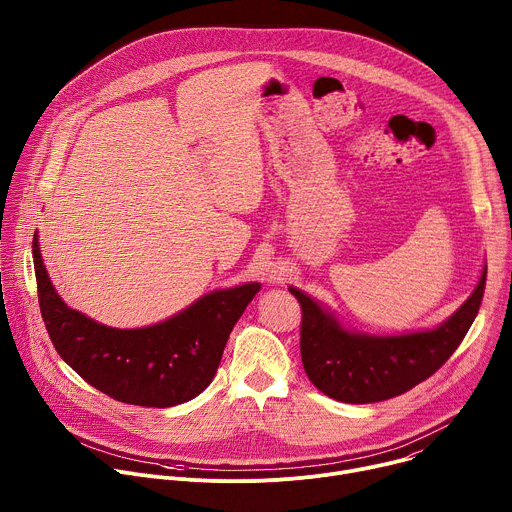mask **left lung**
Masks as SVG:
<instances>
[{
    "mask_svg": "<svg viewBox=\"0 0 512 512\" xmlns=\"http://www.w3.org/2000/svg\"><path fill=\"white\" fill-rule=\"evenodd\" d=\"M486 265L468 300L440 326L405 334H367L340 324L320 302L289 285L302 306V362L308 379L342 403H377L431 377L470 330L484 296Z\"/></svg>",
    "mask_w": 512,
    "mask_h": 512,
    "instance_id": "obj_1",
    "label": "left lung"
}]
</instances>
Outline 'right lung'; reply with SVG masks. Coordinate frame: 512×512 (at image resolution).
<instances>
[{"mask_svg":"<svg viewBox=\"0 0 512 512\" xmlns=\"http://www.w3.org/2000/svg\"><path fill=\"white\" fill-rule=\"evenodd\" d=\"M32 257L40 312L60 358L101 393L141 407H172L200 395L216 375L233 326L261 289L257 281L214 289L164 322L111 328L62 302L42 261L38 231Z\"/></svg>","mask_w":512,"mask_h":512,"instance_id":"add662e5","label":"right lung"}]
</instances>
